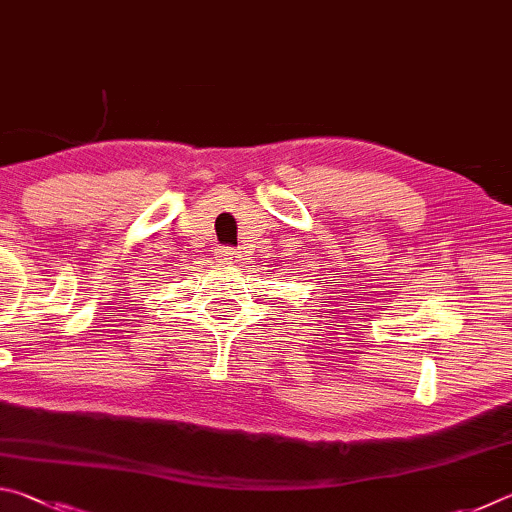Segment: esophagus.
<instances>
[{"label":"esophagus","instance_id":"34e87169","mask_svg":"<svg viewBox=\"0 0 512 512\" xmlns=\"http://www.w3.org/2000/svg\"><path fill=\"white\" fill-rule=\"evenodd\" d=\"M219 257L228 259V262H239V259H241L239 250H237V248H230V246H221V248H219Z\"/></svg>","mask_w":512,"mask_h":512}]
</instances>
